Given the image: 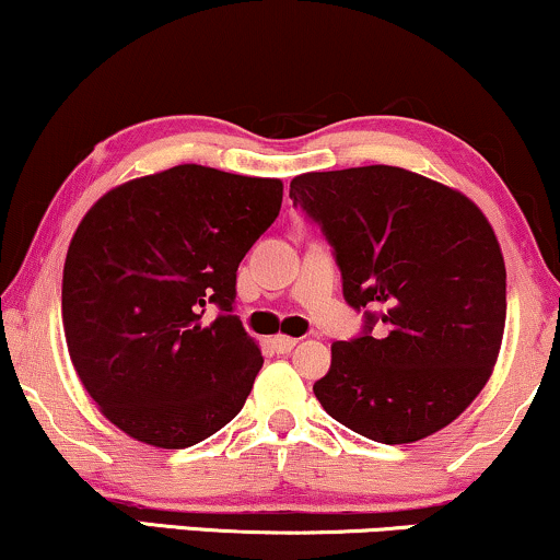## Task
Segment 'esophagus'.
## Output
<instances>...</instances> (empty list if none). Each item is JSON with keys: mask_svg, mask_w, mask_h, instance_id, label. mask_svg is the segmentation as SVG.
Listing matches in <instances>:
<instances>
[{"mask_svg": "<svg viewBox=\"0 0 560 560\" xmlns=\"http://www.w3.org/2000/svg\"><path fill=\"white\" fill-rule=\"evenodd\" d=\"M295 337H288V335H275L272 337V348L278 350V353H291V350L295 348Z\"/></svg>", "mask_w": 560, "mask_h": 560, "instance_id": "esophagus-1", "label": "esophagus"}]
</instances>
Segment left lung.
<instances>
[{"label": "left lung", "mask_w": 560, "mask_h": 560, "mask_svg": "<svg viewBox=\"0 0 560 560\" xmlns=\"http://www.w3.org/2000/svg\"><path fill=\"white\" fill-rule=\"evenodd\" d=\"M291 199L332 244L345 301L374 308L361 337L332 345L314 384L324 410L382 444L459 418L491 378L506 324V267L480 207L397 165L301 174Z\"/></svg>", "instance_id": "8db88e82"}]
</instances>
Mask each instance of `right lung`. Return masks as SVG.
Listing matches in <instances>:
<instances>
[{
  "instance_id": "1",
  "label": "right lung",
  "mask_w": 560,
  "mask_h": 560,
  "mask_svg": "<svg viewBox=\"0 0 560 560\" xmlns=\"http://www.w3.org/2000/svg\"><path fill=\"white\" fill-rule=\"evenodd\" d=\"M282 205L280 178L184 163L114 186L67 248L61 322L82 386L127 436L184 448L231 423L261 363L236 269ZM207 302L221 306L205 325Z\"/></svg>"
}]
</instances>
